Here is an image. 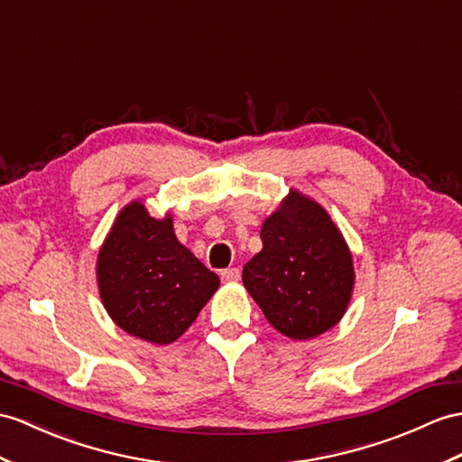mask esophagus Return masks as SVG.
Segmentation results:
<instances>
[{"mask_svg": "<svg viewBox=\"0 0 462 462\" xmlns=\"http://www.w3.org/2000/svg\"><path fill=\"white\" fill-rule=\"evenodd\" d=\"M239 276H241L239 268H225V270H221V280H223V282H235V280H239Z\"/></svg>", "mask_w": 462, "mask_h": 462, "instance_id": "esophagus-1", "label": "esophagus"}]
</instances>
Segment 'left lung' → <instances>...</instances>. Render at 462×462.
Returning <instances> with one entry per match:
<instances>
[{
    "label": "left lung",
    "instance_id": "1",
    "mask_svg": "<svg viewBox=\"0 0 462 462\" xmlns=\"http://www.w3.org/2000/svg\"><path fill=\"white\" fill-rule=\"evenodd\" d=\"M243 284L276 331L296 341L335 328L355 288L351 249L316 199L290 189L261 227Z\"/></svg>",
    "mask_w": 462,
    "mask_h": 462
}]
</instances>
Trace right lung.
<instances>
[{
	"instance_id": "1",
	"label": "right lung",
	"mask_w": 462,
	"mask_h": 462,
	"mask_svg": "<svg viewBox=\"0 0 462 462\" xmlns=\"http://www.w3.org/2000/svg\"><path fill=\"white\" fill-rule=\"evenodd\" d=\"M97 290L117 328L168 345L198 318L219 276L176 239L172 213L152 217L141 199L123 208L99 246Z\"/></svg>"
}]
</instances>
